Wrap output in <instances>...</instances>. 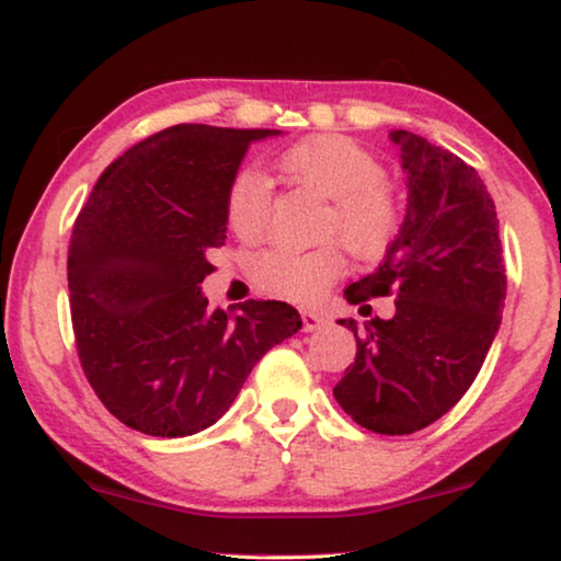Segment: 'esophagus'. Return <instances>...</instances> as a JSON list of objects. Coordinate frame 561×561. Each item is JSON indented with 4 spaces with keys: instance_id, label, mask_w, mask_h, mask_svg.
<instances>
[{
    "instance_id": "obj_1",
    "label": "esophagus",
    "mask_w": 561,
    "mask_h": 561,
    "mask_svg": "<svg viewBox=\"0 0 561 561\" xmlns=\"http://www.w3.org/2000/svg\"><path fill=\"white\" fill-rule=\"evenodd\" d=\"M301 319H304V329L306 332H313V329H319L321 324H324V317H321V313H317V311H301Z\"/></svg>"
}]
</instances>
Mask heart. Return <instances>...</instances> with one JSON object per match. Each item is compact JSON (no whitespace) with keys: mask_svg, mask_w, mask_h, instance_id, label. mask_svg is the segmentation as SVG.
Returning a JSON list of instances; mask_svg holds the SVG:
<instances>
[{"mask_svg":"<svg viewBox=\"0 0 561 561\" xmlns=\"http://www.w3.org/2000/svg\"><path fill=\"white\" fill-rule=\"evenodd\" d=\"M290 179L332 198L321 237L340 240L359 260H378L401 229V206L386 186V168L370 150L344 135H313L290 145L278 158ZM271 183L263 173L244 168L229 183L227 221L244 242L265 234L271 221ZM344 271V252L336 242L313 250L271 248L250 263V278L267 296L311 301Z\"/></svg>","mask_w":561,"mask_h":561,"instance_id":"1","label":"heart"}]
</instances>
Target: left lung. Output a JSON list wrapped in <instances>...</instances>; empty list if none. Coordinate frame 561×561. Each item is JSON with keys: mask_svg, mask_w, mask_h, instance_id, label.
Instances as JSON below:
<instances>
[{"mask_svg": "<svg viewBox=\"0 0 561 561\" xmlns=\"http://www.w3.org/2000/svg\"><path fill=\"white\" fill-rule=\"evenodd\" d=\"M409 179V206L378 271L344 288L350 304L396 296L393 319L355 332L357 355L334 398L375 434L403 436L442 419L478 378L501 327L505 260L485 183L455 152L393 129Z\"/></svg>", "mask_w": 561, "mask_h": 561, "instance_id": "left-lung-1", "label": "left lung"}]
</instances>
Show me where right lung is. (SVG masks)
<instances>
[{"label":"right lung","mask_w":561,"mask_h":561,"mask_svg":"<svg viewBox=\"0 0 561 561\" xmlns=\"http://www.w3.org/2000/svg\"><path fill=\"white\" fill-rule=\"evenodd\" d=\"M275 129L175 125L106 168L73 221L71 321L81 370L122 424L188 436L221 419L260 357L301 329L283 301L209 311L202 283L227 240V191Z\"/></svg>","instance_id":"add662e5"}]
</instances>
